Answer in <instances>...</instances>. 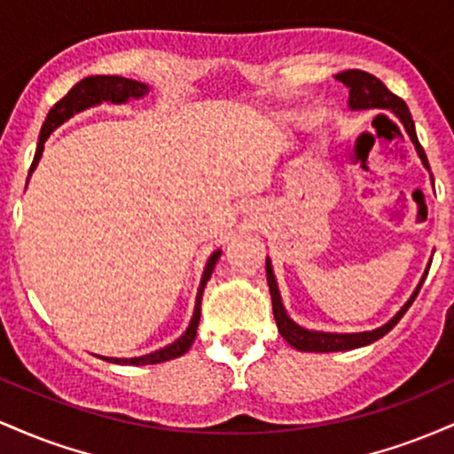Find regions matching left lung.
Instances as JSON below:
<instances>
[{
  "instance_id": "1",
  "label": "left lung",
  "mask_w": 454,
  "mask_h": 454,
  "mask_svg": "<svg viewBox=\"0 0 454 454\" xmlns=\"http://www.w3.org/2000/svg\"><path fill=\"white\" fill-rule=\"evenodd\" d=\"M335 78L350 90L348 106H350L352 111L384 108V111L393 113L401 121V126H403L405 132H408L411 143H414V149L416 153H419L420 161H423V166L429 170V161H427L425 149L420 147L419 137H416V128H414V121H411V113L408 111V104L401 100V98L395 96V93H390L387 90V85H384L380 78L369 74V72L343 70L340 74H335ZM431 181H434V176H431ZM429 267H431V260L429 264H427L419 286L414 288V293H411L410 299L405 301L403 307L390 317L387 325L373 328V331H361V333H325V331H309V328L296 325L293 317L288 316L284 303H281V294L278 288V279H275V273H273V264H270V258H267V281H269L270 299H273V316H275V322H278L281 337L301 352H341V350H354V348L369 346V343L378 341L380 337L387 335L390 328L403 317L405 311L410 309V305L414 303L416 294H419L420 288H423V281L427 278V273H429Z\"/></svg>"
}]
</instances>
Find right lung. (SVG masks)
Returning a JSON list of instances; mask_svg holds the SVG:
<instances>
[{
	"mask_svg": "<svg viewBox=\"0 0 454 454\" xmlns=\"http://www.w3.org/2000/svg\"><path fill=\"white\" fill-rule=\"evenodd\" d=\"M149 93V85L145 82L132 81V78H123V76H87L82 81H78L70 91L61 98L59 102L51 108L49 114H46L43 129H40V138H38V147H35V155L34 161H31V168H29V176L38 166L40 158H43V151H44V143L51 134L55 132L61 123H66L67 119H72L74 114L87 111L91 106H100V104H126L129 100H140ZM27 176V181H29ZM222 256V249H215L211 254L209 260H207V267L202 270V278H200V286H198V293H196V305H194V316H192L190 326L185 328L184 335L179 340H175L168 346L160 348V350L143 354V356H134V358H114V356H100L104 361L108 363H117V364H155V363H164L170 361V358L181 356L190 350V346L196 340V328L198 322H200V301H202V293H205V286L209 281L213 269H215L217 260Z\"/></svg>",
	"mask_w": 454,
	"mask_h": 454,
	"instance_id": "obj_1",
	"label": "right lung"
}]
</instances>
